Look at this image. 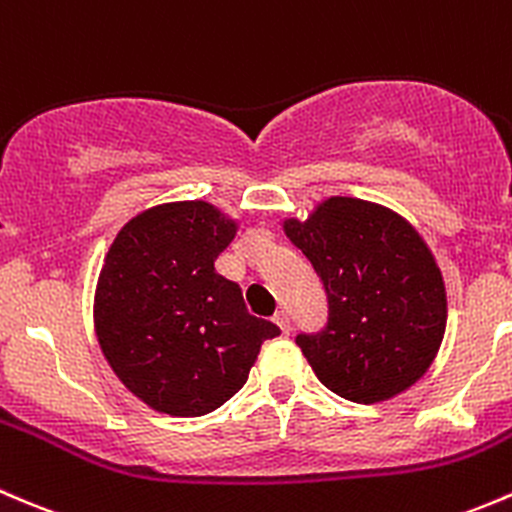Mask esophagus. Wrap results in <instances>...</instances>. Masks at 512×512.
I'll return each mask as SVG.
<instances>
[{
	"label": "esophagus",
	"instance_id": "esophagus-1",
	"mask_svg": "<svg viewBox=\"0 0 512 512\" xmlns=\"http://www.w3.org/2000/svg\"><path fill=\"white\" fill-rule=\"evenodd\" d=\"M273 320H276L278 328L283 330V333H291V315H288V310H278L276 315H273Z\"/></svg>",
	"mask_w": 512,
	"mask_h": 512
}]
</instances>
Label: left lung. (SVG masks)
<instances>
[{
  "mask_svg": "<svg viewBox=\"0 0 512 512\" xmlns=\"http://www.w3.org/2000/svg\"><path fill=\"white\" fill-rule=\"evenodd\" d=\"M283 231L328 293V325L295 337L315 377L337 397L374 404L424 377L446 330L436 258L407 219L352 197L320 202Z\"/></svg>",
  "mask_w": 512,
  "mask_h": 512,
  "instance_id": "8db88e82",
  "label": "left lung"
}]
</instances>
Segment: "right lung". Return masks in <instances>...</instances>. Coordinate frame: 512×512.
Instances as JSON below:
<instances>
[{"label":"right lung","mask_w":512,"mask_h":512,"mask_svg":"<svg viewBox=\"0 0 512 512\" xmlns=\"http://www.w3.org/2000/svg\"><path fill=\"white\" fill-rule=\"evenodd\" d=\"M214 204H157L118 231L100 268L93 323L120 382L155 412L202 416L249 379L278 325L246 310L214 261L236 236Z\"/></svg>","instance_id":"obj_1"}]
</instances>
